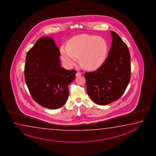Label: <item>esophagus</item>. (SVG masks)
<instances>
[{"label": "esophagus", "mask_w": 156, "mask_h": 156, "mask_svg": "<svg viewBox=\"0 0 156 156\" xmlns=\"http://www.w3.org/2000/svg\"><path fill=\"white\" fill-rule=\"evenodd\" d=\"M80 75H81V73L79 72V71H78V72H77L76 74V76H79Z\"/></svg>", "instance_id": "1"}]
</instances>
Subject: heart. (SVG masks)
<instances>
[{"instance_id":"1","label":"heart","mask_w":156,"mask_h":156,"mask_svg":"<svg viewBox=\"0 0 156 156\" xmlns=\"http://www.w3.org/2000/svg\"><path fill=\"white\" fill-rule=\"evenodd\" d=\"M68 49H60L62 59L71 65L80 58L82 68L89 71L97 70L102 66L108 53V45L102 37L97 35L81 34L72 37L68 41Z\"/></svg>"}]
</instances>
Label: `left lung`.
<instances>
[{
	"mask_svg": "<svg viewBox=\"0 0 156 156\" xmlns=\"http://www.w3.org/2000/svg\"><path fill=\"white\" fill-rule=\"evenodd\" d=\"M112 43L108 56L96 71L86 72L88 96L97 105H107L119 99L130 80V55L119 35L111 31Z\"/></svg>",
	"mask_w": 156,
	"mask_h": 156,
	"instance_id": "8db88e82",
	"label": "left lung"
}]
</instances>
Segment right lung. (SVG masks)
Listing matches in <instances>:
<instances>
[{"mask_svg":"<svg viewBox=\"0 0 156 156\" xmlns=\"http://www.w3.org/2000/svg\"><path fill=\"white\" fill-rule=\"evenodd\" d=\"M60 51L51 37L40 38L26 56L25 79L35 102L45 108L62 107L69 96L68 86L77 71L61 67Z\"/></svg>","mask_w":156,"mask_h":156,"instance_id":"right-lung-1","label":"right lung"}]
</instances>
